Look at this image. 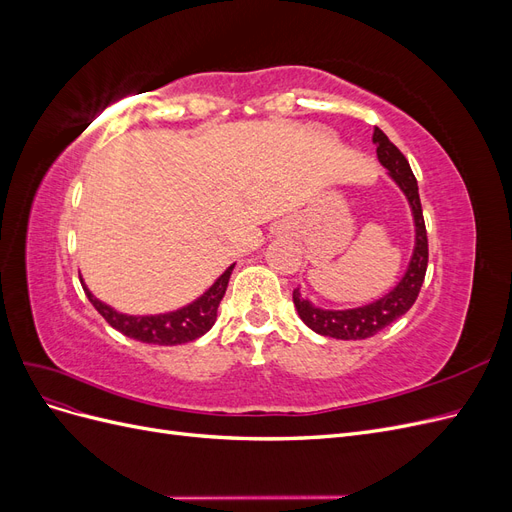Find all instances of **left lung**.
Segmentation results:
<instances>
[{"mask_svg": "<svg viewBox=\"0 0 512 512\" xmlns=\"http://www.w3.org/2000/svg\"><path fill=\"white\" fill-rule=\"evenodd\" d=\"M374 143L378 160L384 168H389L391 179L399 185L401 192L406 194L412 215H414V252L410 258V265L406 275L401 277V282L389 292L384 294L382 299L354 307V309H320L301 297L299 288H294L292 301L301 320L307 324L309 329L335 337V339H367L376 335L378 331L389 327L391 322L404 316L408 309L414 305L418 292H421L425 271H427V260H429V245H427V230L423 220V207L421 198H418V183L412 175V168L406 160L404 153H401L380 128L374 130Z\"/></svg>", "mask_w": 512, "mask_h": 512, "instance_id": "left-lung-1", "label": "left lung"}]
</instances>
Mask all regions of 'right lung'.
Segmentation results:
<instances>
[{
  "mask_svg": "<svg viewBox=\"0 0 512 512\" xmlns=\"http://www.w3.org/2000/svg\"><path fill=\"white\" fill-rule=\"evenodd\" d=\"M232 269H235V265H230L218 280H215V284L203 294V297H198L194 303L177 309V312L158 314V316L119 314L111 305L98 301L85 284H83V290L87 294V299L91 301V305L100 312V316L119 333L138 339V342L143 344L177 346V344L194 342L196 337L205 335L213 327L215 318H218L220 301L224 299L226 288H228Z\"/></svg>",
  "mask_w": 512,
  "mask_h": 512,
  "instance_id": "add662e5",
  "label": "right lung"
}]
</instances>
